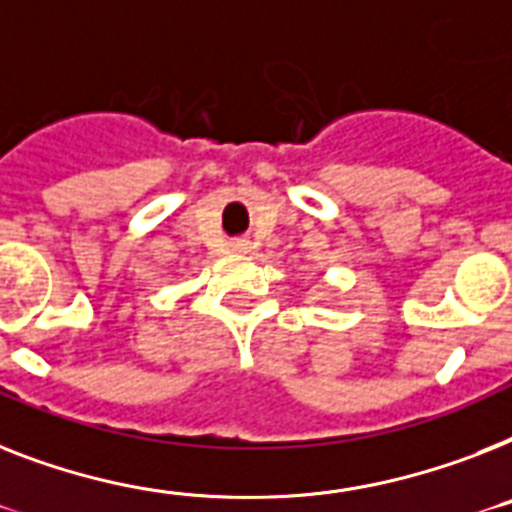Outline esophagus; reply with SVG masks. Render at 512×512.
I'll list each match as a JSON object with an SVG mask.
<instances>
[{"label":"esophagus","mask_w":512,"mask_h":512,"mask_svg":"<svg viewBox=\"0 0 512 512\" xmlns=\"http://www.w3.org/2000/svg\"><path fill=\"white\" fill-rule=\"evenodd\" d=\"M231 249H234L236 255H247L249 242H247V239H236V242H231Z\"/></svg>","instance_id":"esophagus-1"}]
</instances>
